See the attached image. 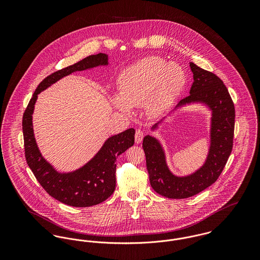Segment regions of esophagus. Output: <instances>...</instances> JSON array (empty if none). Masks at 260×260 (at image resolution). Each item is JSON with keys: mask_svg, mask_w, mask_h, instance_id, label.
<instances>
[{"mask_svg": "<svg viewBox=\"0 0 260 260\" xmlns=\"http://www.w3.org/2000/svg\"><path fill=\"white\" fill-rule=\"evenodd\" d=\"M143 137H144V133L142 130L138 129L135 133V142L136 143H141L142 140H143Z\"/></svg>", "mask_w": 260, "mask_h": 260, "instance_id": "34e87169", "label": "esophagus"}]
</instances>
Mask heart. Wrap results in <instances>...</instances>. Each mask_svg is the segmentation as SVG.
I'll return each mask as SVG.
<instances>
[{
    "label": "heart",
    "mask_w": 260,
    "mask_h": 260,
    "mask_svg": "<svg viewBox=\"0 0 260 260\" xmlns=\"http://www.w3.org/2000/svg\"><path fill=\"white\" fill-rule=\"evenodd\" d=\"M185 83V72L179 64L147 57L119 75V96L112 97V105L125 114H129L132 107L144 106L149 116L159 117L171 107Z\"/></svg>",
    "instance_id": "obj_1"
}]
</instances>
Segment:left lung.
Returning a JSON list of instances; mask_svg holds the SVG:
<instances>
[{
	"label": "left lung",
	"instance_id": "1",
	"mask_svg": "<svg viewBox=\"0 0 260 260\" xmlns=\"http://www.w3.org/2000/svg\"><path fill=\"white\" fill-rule=\"evenodd\" d=\"M190 68L194 80L190 95L182 99L171 113L191 104H202L211 112L210 144L205 162L193 173L178 176L169 169L165 150L157 138L146 135L142 144L150 184L158 194L172 199L191 197L213 184L221 174L233 145L235 110L227 88L216 75L192 62ZM169 115L154 124L151 130H157Z\"/></svg>",
	"mask_w": 260,
	"mask_h": 260
}]
</instances>
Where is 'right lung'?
I'll return each mask as SVG.
<instances>
[{
    "instance_id": "obj_1",
    "label": "right lung",
    "mask_w": 260,
    "mask_h": 260,
    "mask_svg": "<svg viewBox=\"0 0 260 260\" xmlns=\"http://www.w3.org/2000/svg\"><path fill=\"white\" fill-rule=\"evenodd\" d=\"M108 65V55L99 53L46 77L39 84L23 115L25 156L30 169L49 195L70 206H93L111 196L116 186V159L133 146L135 130L130 128L109 137L96 155L85 165L71 172H60L43 157L36 142L33 113L38 94L68 75Z\"/></svg>"
}]
</instances>
